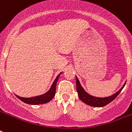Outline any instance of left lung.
<instances>
[{
  "instance_id": "left-lung-1",
  "label": "left lung",
  "mask_w": 132,
  "mask_h": 132,
  "mask_svg": "<svg viewBox=\"0 0 132 132\" xmlns=\"http://www.w3.org/2000/svg\"><path fill=\"white\" fill-rule=\"evenodd\" d=\"M126 81L123 86L121 87L120 90L117 92L112 95L106 97H96L88 94V92L84 89L82 86L81 85L80 81H79L77 77L76 76V85H77V91L78 93L79 98H80L81 101H82L83 102L85 103L86 104L90 105L92 107H96V108H101L106 105L110 102H112L116 97L119 94V93L121 92V90H123V88L125 86Z\"/></svg>"
}]
</instances>
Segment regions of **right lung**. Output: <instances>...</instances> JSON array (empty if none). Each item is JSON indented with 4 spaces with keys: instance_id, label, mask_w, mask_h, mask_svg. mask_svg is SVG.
I'll return each mask as SVG.
<instances>
[{
    "instance_id": "1",
    "label": "right lung",
    "mask_w": 132,
    "mask_h": 132,
    "mask_svg": "<svg viewBox=\"0 0 132 132\" xmlns=\"http://www.w3.org/2000/svg\"><path fill=\"white\" fill-rule=\"evenodd\" d=\"M62 72H60V74L58 75L55 79L52 84L51 86L50 89L48 90L47 92L41 95H38V96H32L29 98H25V97H21V96H18L15 94V96H17L18 98H19L20 100L23 101L25 103L29 105H40V104H44L46 103L49 102L50 101H51L53 97L55 95V90H56V84L57 82L59 77H60V75L62 74Z\"/></svg>"
}]
</instances>
